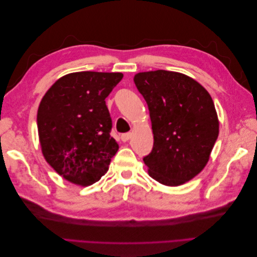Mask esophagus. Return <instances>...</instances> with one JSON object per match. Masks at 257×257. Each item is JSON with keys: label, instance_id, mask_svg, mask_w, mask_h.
Here are the masks:
<instances>
[{"label": "esophagus", "instance_id": "obj_1", "mask_svg": "<svg viewBox=\"0 0 257 257\" xmlns=\"http://www.w3.org/2000/svg\"><path fill=\"white\" fill-rule=\"evenodd\" d=\"M131 137H132V133H125V134L121 135V139H122V142H124V143L130 141Z\"/></svg>", "mask_w": 257, "mask_h": 257}]
</instances>
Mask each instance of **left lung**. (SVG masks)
Masks as SVG:
<instances>
[{
    "label": "left lung",
    "mask_w": 257,
    "mask_h": 257,
    "mask_svg": "<svg viewBox=\"0 0 257 257\" xmlns=\"http://www.w3.org/2000/svg\"><path fill=\"white\" fill-rule=\"evenodd\" d=\"M149 108L154 137L144 158L154 180L177 186L206 166L219 135V120L207 90L180 73L159 71L135 75Z\"/></svg>",
    "instance_id": "obj_1"
}]
</instances>
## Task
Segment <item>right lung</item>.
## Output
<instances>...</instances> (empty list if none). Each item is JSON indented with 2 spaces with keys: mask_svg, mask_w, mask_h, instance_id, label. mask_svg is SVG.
Masks as SVG:
<instances>
[{
  "mask_svg": "<svg viewBox=\"0 0 257 257\" xmlns=\"http://www.w3.org/2000/svg\"><path fill=\"white\" fill-rule=\"evenodd\" d=\"M121 73L79 72L57 80L37 111L42 151L66 180L82 186L105 175L119 146L110 136L112 121L105 98Z\"/></svg>",
  "mask_w": 257,
  "mask_h": 257,
  "instance_id": "obj_1",
  "label": "right lung"
}]
</instances>
